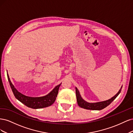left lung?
Listing matches in <instances>:
<instances>
[{
  "mask_svg": "<svg viewBox=\"0 0 133 133\" xmlns=\"http://www.w3.org/2000/svg\"><path fill=\"white\" fill-rule=\"evenodd\" d=\"M122 87L120 88L119 91L116 93L114 96L109 99L105 100V101L100 102H96V103H89L84 100L81 95L80 94V92L77 89V88L75 87V92H76V100H77V103L78 105L82 108L88 110H100L106 108L109 104L113 101V100L117 97L118 95L120 94V91L122 90Z\"/></svg>",
  "mask_w": 133,
  "mask_h": 133,
  "instance_id": "obj_1",
  "label": "left lung"
}]
</instances>
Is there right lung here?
I'll return each instance as SVG.
<instances>
[{"mask_svg": "<svg viewBox=\"0 0 133 133\" xmlns=\"http://www.w3.org/2000/svg\"><path fill=\"white\" fill-rule=\"evenodd\" d=\"M7 76L11 89L15 97L26 107L33 109H41L51 105L55 101L58 93L59 88L62 84L60 83L56 86L49 94L45 96L40 97H30L19 92L11 82L8 74H7Z\"/></svg>", "mask_w": 133, "mask_h": 133, "instance_id": "1", "label": "right lung"}]
</instances>
